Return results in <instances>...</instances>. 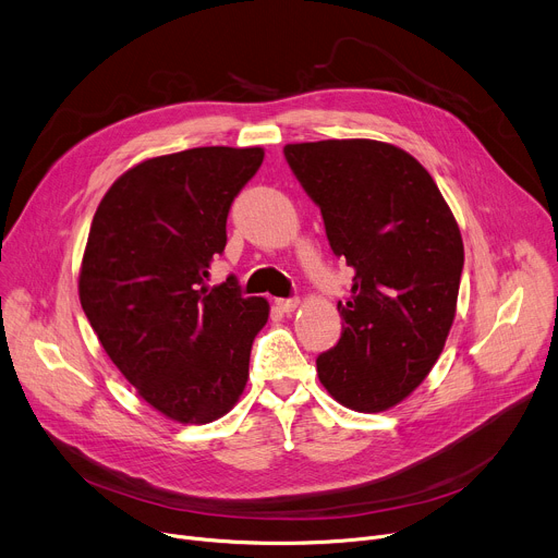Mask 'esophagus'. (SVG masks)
<instances>
[{"instance_id":"obj_1","label":"esophagus","mask_w":558,"mask_h":558,"mask_svg":"<svg viewBox=\"0 0 558 558\" xmlns=\"http://www.w3.org/2000/svg\"><path fill=\"white\" fill-rule=\"evenodd\" d=\"M298 305H300L298 298H289V300L280 298V300H276V307H278V312H282V314H293V312L298 310Z\"/></svg>"}]
</instances>
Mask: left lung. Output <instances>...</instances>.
Segmentation results:
<instances>
[{
  "mask_svg": "<svg viewBox=\"0 0 558 558\" xmlns=\"http://www.w3.org/2000/svg\"><path fill=\"white\" fill-rule=\"evenodd\" d=\"M320 207L329 244L353 269L342 336L320 353L323 387L347 410L396 408L432 372L456 316L463 238L427 169L378 140L284 146Z\"/></svg>",
  "mask_w": 558,
  "mask_h": 558,
  "instance_id": "left-lung-1",
  "label": "left lung"
}]
</instances>
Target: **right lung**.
<instances>
[{
    "instance_id": "1",
    "label": "right lung",
    "mask_w": 558,
    "mask_h": 558,
    "mask_svg": "<svg viewBox=\"0 0 558 558\" xmlns=\"http://www.w3.org/2000/svg\"><path fill=\"white\" fill-rule=\"evenodd\" d=\"M263 158V146L148 158L111 184L90 222L82 310L137 396L182 425L233 410L269 320V302L242 298L233 276L207 284L231 202Z\"/></svg>"
}]
</instances>
